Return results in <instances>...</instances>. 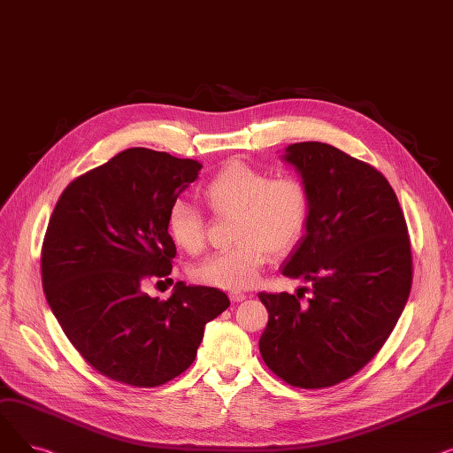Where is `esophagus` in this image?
I'll use <instances>...</instances> for the list:
<instances>
[{"instance_id": "esophagus-1", "label": "esophagus", "mask_w": 453, "mask_h": 453, "mask_svg": "<svg viewBox=\"0 0 453 453\" xmlns=\"http://www.w3.org/2000/svg\"><path fill=\"white\" fill-rule=\"evenodd\" d=\"M229 297H231L233 303H241V301H244L248 296H246L244 292H241V290H231V292H229Z\"/></svg>"}]
</instances>
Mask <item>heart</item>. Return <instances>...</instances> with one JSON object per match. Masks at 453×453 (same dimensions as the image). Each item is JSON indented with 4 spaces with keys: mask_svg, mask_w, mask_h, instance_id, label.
<instances>
[{
    "mask_svg": "<svg viewBox=\"0 0 453 453\" xmlns=\"http://www.w3.org/2000/svg\"><path fill=\"white\" fill-rule=\"evenodd\" d=\"M214 212H236L233 248L207 257L195 279L207 287L242 290L251 287L272 255L296 248L311 220V193L297 176H275L246 161H229L203 187ZM171 241L185 253L205 248L203 214L187 200H176L166 212Z\"/></svg>",
    "mask_w": 453,
    "mask_h": 453,
    "instance_id": "b5f03b06",
    "label": "heart"
}]
</instances>
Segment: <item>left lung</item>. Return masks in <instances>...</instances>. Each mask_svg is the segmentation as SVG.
I'll return each instance as SVG.
<instances>
[{
    "mask_svg": "<svg viewBox=\"0 0 453 453\" xmlns=\"http://www.w3.org/2000/svg\"><path fill=\"white\" fill-rule=\"evenodd\" d=\"M311 193V220L282 275L312 284L301 294L260 292L268 325L258 349L284 382L336 386L384 347L410 297L413 258L406 219L374 166L319 141L284 154Z\"/></svg>",
    "mask_w": 453,
    "mask_h": 453,
    "instance_id": "left-lung-1",
    "label": "left lung"
}]
</instances>
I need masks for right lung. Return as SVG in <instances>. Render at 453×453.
Here are the masks:
<instances>
[{
    "label": "right lung",
    "instance_id": "right-lung-1",
    "mask_svg": "<svg viewBox=\"0 0 453 453\" xmlns=\"http://www.w3.org/2000/svg\"><path fill=\"white\" fill-rule=\"evenodd\" d=\"M202 163L128 149L71 181L42 244V287L64 334L101 374L156 388L195 362L205 325L229 306L211 287L176 282L166 301L142 284L169 280L176 246L166 212ZM173 280V279H171Z\"/></svg>",
    "mask_w": 453,
    "mask_h": 453
}]
</instances>
